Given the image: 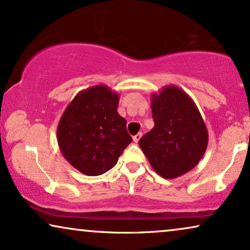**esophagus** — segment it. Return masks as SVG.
<instances>
[{
	"label": "esophagus",
	"instance_id": "1",
	"mask_svg": "<svg viewBox=\"0 0 250 250\" xmlns=\"http://www.w3.org/2000/svg\"><path fill=\"white\" fill-rule=\"evenodd\" d=\"M141 137H142V132H138L137 135H135L134 137H132V139H134L135 143H138V141L141 139Z\"/></svg>",
	"mask_w": 250,
	"mask_h": 250
}]
</instances>
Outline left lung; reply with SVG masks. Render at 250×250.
Returning <instances> with one entry per match:
<instances>
[{"label":"left lung","mask_w":250,"mask_h":250,"mask_svg":"<svg viewBox=\"0 0 250 250\" xmlns=\"http://www.w3.org/2000/svg\"><path fill=\"white\" fill-rule=\"evenodd\" d=\"M154 127L138 144L156 174L176 178L199 164L208 145V130L193 99L176 85L151 96Z\"/></svg>","instance_id":"1"}]
</instances>
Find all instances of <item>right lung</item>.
I'll use <instances>...</instances> for the list:
<instances>
[{"mask_svg": "<svg viewBox=\"0 0 250 250\" xmlns=\"http://www.w3.org/2000/svg\"><path fill=\"white\" fill-rule=\"evenodd\" d=\"M120 96L107 85L80 91L62 113L57 127L62 154L88 176L105 174L132 142L127 121L119 114Z\"/></svg>", "mask_w": 250, "mask_h": 250, "instance_id": "add662e5", "label": "right lung"}]
</instances>
